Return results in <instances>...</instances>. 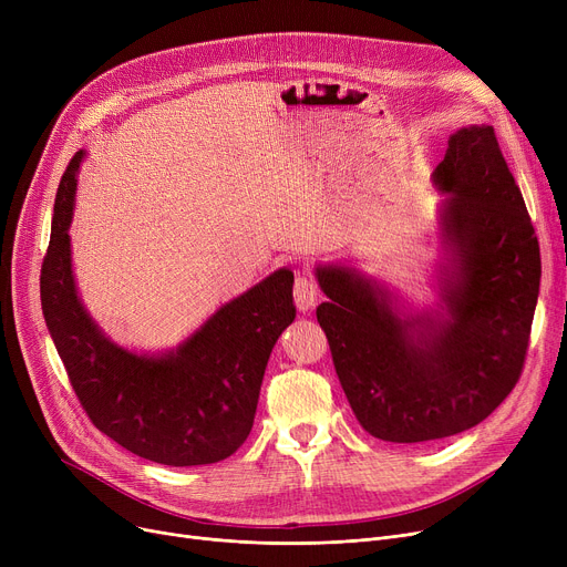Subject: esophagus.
<instances>
[{
    "mask_svg": "<svg viewBox=\"0 0 567 567\" xmlns=\"http://www.w3.org/2000/svg\"><path fill=\"white\" fill-rule=\"evenodd\" d=\"M319 299V287L315 285L312 278L308 276H299L293 282V301L299 306V310H310Z\"/></svg>",
    "mask_w": 567,
    "mask_h": 567,
    "instance_id": "obj_1",
    "label": "esophagus"
}]
</instances>
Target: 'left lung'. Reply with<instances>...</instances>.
<instances>
[{
	"label": "left lung",
	"mask_w": 567,
	"mask_h": 567,
	"mask_svg": "<svg viewBox=\"0 0 567 567\" xmlns=\"http://www.w3.org/2000/svg\"><path fill=\"white\" fill-rule=\"evenodd\" d=\"M432 184L443 261L439 308L409 310L344 264H319L317 321L365 432L421 443L485 421L524 368L540 291V246L492 126L451 135Z\"/></svg>",
	"instance_id": "left-lung-1"
}]
</instances>
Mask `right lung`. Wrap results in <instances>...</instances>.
<instances>
[{"label": "right lung", "instance_id": "right-lung-1", "mask_svg": "<svg viewBox=\"0 0 567 567\" xmlns=\"http://www.w3.org/2000/svg\"><path fill=\"white\" fill-rule=\"evenodd\" d=\"M84 156L71 158L56 188L41 268V306L59 359L89 419L126 451L167 466L220 462L252 430L268 355L296 317L293 274L266 276L176 349L118 347L82 306L73 276L69 227Z\"/></svg>", "mask_w": 567, "mask_h": 567}]
</instances>
